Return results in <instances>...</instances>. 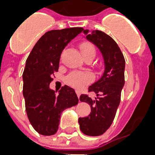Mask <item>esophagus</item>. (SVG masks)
<instances>
[{
  "label": "esophagus",
  "instance_id": "34e87169",
  "mask_svg": "<svg viewBox=\"0 0 155 155\" xmlns=\"http://www.w3.org/2000/svg\"><path fill=\"white\" fill-rule=\"evenodd\" d=\"M75 92H76V95H77L78 98H79V97H80V92H79V91H77V90L75 91Z\"/></svg>",
  "mask_w": 155,
  "mask_h": 155
}]
</instances>
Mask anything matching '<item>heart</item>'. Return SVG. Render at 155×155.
Masks as SVG:
<instances>
[{
    "mask_svg": "<svg viewBox=\"0 0 155 155\" xmlns=\"http://www.w3.org/2000/svg\"><path fill=\"white\" fill-rule=\"evenodd\" d=\"M83 56L85 59L93 58L96 55V47L91 42H83L80 46ZM93 80V75L92 73L87 71H72L68 74L66 77V83L71 87L81 89L88 84Z\"/></svg>",
    "mask_w": 155,
    "mask_h": 155,
    "instance_id": "obj_1",
    "label": "heart"
}]
</instances>
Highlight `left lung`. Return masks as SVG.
<instances>
[{"instance_id": "1", "label": "left lung", "mask_w": 155, "mask_h": 155, "mask_svg": "<svg viewBox=\"0 0 155 155\" xmlns=\"http://www.w3.org/2000/svg\"><path fill=\"white\" fill-rule=\"evenodd\" d=\"M84 33L101 51L104 70L99 80L88 87V92H95L97 97L92 99L87 94L80 95V101L89 104L92 110L87 117L79 118V124L84 134L100 136L111 126L120 104L125 61L120 47L109 35L97 30H84Z\"/></svg>"}]
</instances>
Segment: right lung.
Masks as SVG:
<instances>
[{
	"label": "right lung",
	"instance_id": "obj_1",
	"mask_svg": "<svg viewBox=\"0 0 155 155\" xmlns=\"http://www.w3.org/2000/svg\"><path fill=\"white\" fill-rule=\"evenodd\" d=\"M83 30L81 27H71L47 31L26 59L22 74L25 111L30 124L40 134H54L62 112L79 101L75 90L68 85L61 87L58 95L50 89L49 85L58 70L63 50Z\"/></svg>",
	"mask_w": 155,
	"mask_h": 155
}]
</instances>
